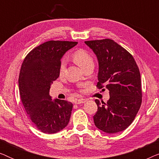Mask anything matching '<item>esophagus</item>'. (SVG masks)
I'll list each match as a JSON object with an SVG mask.
<instances>
[{"label":"esophagus","mask_w":159,"mask_h":159,"mask_svg":"<svg viewBox=\"0 0 159 159\" xmlns=\"http://www.w3.org/2000/svg\"><path fill=\"white\" fill-rule=\"evenodd\" d=\"M85 102H86V100H85V99L81 98V99H77V100H75V104H80V103H85Z\"/></svg>","instance_id":"esophagus-1"}]
</instances>
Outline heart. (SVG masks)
<instances>
[{
    "instance_id": "1",
    "label": "heart",
    "mask_w": 159,
    "mask_h": 159,
    "mask_svg": "<svg viewBox=\"0 0 159 159\" xmlns=\"http://www.w3.org/2000/svg\"><path fill=\"white\" fill-rule=\"evenodd\" d=\"M72 58L75 61V62L77 64L78 66L83 69L84 66L90 64H93V58L92 56L88 53V51L84 49H77L75 51L73 52ZM65 63L64 61H62L61 63L59 66V72L62 74L64 72L65 69Z\"/></svg>"
}]
</instances>
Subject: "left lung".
Segmentation results:
<instances>
[{
	"instance_id": "obj_1",
	"label": "left lung",
	"mask_w": 159,
	"mask_h": 159,
	"mask_svg": "<svg viewBox=\"0 0 159 159\" xmlns=\"http://www.w3.org/2000/svg\"><path fill=\"white\" fill-rule=\"evenodd\" d=\"M84 43L98 61V88L105 87L110 95L106 103L97 99L95 101L98 106L93 116L95 125L106 133L123 131L133 121L142 103L138 65L127 50L111 39Z\"/></svg>"
}]
</instances>
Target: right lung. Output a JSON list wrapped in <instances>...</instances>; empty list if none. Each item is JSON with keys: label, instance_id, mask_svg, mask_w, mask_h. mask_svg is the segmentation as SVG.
<instances>
[{"label": "right lung", "instance_id": "right-lung-1", "mask_svg": "<svg viewBox=\"0 0 159 159\" xmlns=\"http://www.w3.org/2000/svg\"><path fill=\"white\" fill-rule=\"evenodd\" d=\"M77 44L48 41L32 49L21 64L19 77L21 101L30 120L43 133H56L69 124L73 104L64 100H52L49 91L59 77L61 58Z\"/></svg>", "mask_w": 159, "mask_h": 159}]
</instances>
